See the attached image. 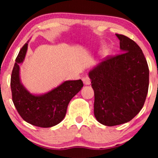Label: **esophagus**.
I'll return each instance as SVG.
<instances>
[{"mask_svg": "<svg viewBox=\"0 0 158 158\" xmlns=\"http://www.w3.org/2000/svg\"><path fill=\"white\" fill-rule=\"evenodd\" d=\"M83 83L85 84V85H90V79L88 77H87V76L85 77H83Z\"/></svg>", "mask_w": 158, "mask_h": 158, "instance_id": "esophagus-1", "label": "esophagus"}]
</instances>
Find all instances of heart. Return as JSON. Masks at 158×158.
Instances as JSON below:
<instances>
[{"label": "heart", "mask_w": 158, "mask_h": 158, "mask_svg": "<svg viewBox=\"0 0 158 158\" xmlns=\"http://www.w3.org/2000/svg\"><path fill=\"white\" fill-rule=\"evenodd\" d=\"M106 52H107V49H106V48H104V49H103V53H106Z\"/></svg>", "instance_id": "obj_1"}]
</instances>
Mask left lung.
Segmentation results:
<instances>
[{
    "instance_id": "obj_1",
    "label": "left lung",
    "mask_w": 158,
    "mask_h": 158,
    "mask_svg": "<svg viewBox=\"0 0 158 158\" xmlns=\"http://www.w3.org/2000/svg\"><path fill=\"white\" fill-rule=\"evenodd\" d=\"M122 54L107 57L88 73L94 90V115L105 126L131 121L140 111L149 87V68L142 49L116 34Z\"/></svg>"
}]
</instances>
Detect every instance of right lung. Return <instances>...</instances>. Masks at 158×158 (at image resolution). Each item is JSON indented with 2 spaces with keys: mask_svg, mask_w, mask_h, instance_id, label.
Instances as JSON below:
<instances>
[{
  "mask_svg": "<svg viewBox=\"0 0 158 158\" xmlns=\"http://www.w3.org/2000/svg\"><path fill=\"white\" fill-rule=\"evenodd\" d=\"M28 42L21 49L13 68L10 78L13 102L25 122L43 128L55 126L63 120L69 102L81 90L83 83L81 80L66 81L44 94L30 93L21 83L19 67L24 61Z\"/></svg>",
  "mask_w": 158,
  "mask_h": 158,
  "instance_id": "obj_1",
  "label": "right lung"
}]
</instances>
